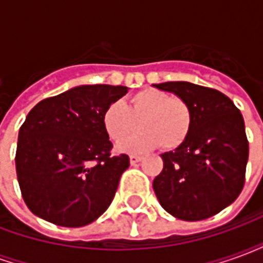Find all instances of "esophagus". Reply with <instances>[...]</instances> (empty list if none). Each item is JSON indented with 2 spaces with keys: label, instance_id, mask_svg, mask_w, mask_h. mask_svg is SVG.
Wrapping results in <instances>:
<instances>
[{
  "label": "esophagus",
  "instance_id": "1",
  "mask_svg": "<svg viewBox=\"0 0 263 263\" xmlns=\"http://www.w3.org/2000/svg\"><path fill=\"white\" fill-rule=\"evenodd\" d=\"M142 160V156H139V155H129V162H131V165H137L138 162H141Z\"/></svg>",
  "mask_w": 263,
  "mask_h": 263
}]
</instances>
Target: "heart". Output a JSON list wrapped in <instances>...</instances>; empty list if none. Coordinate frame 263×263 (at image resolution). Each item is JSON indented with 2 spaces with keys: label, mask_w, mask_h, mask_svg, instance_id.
<instances>
[{
  "label": "heart",
  "mask_w": 263,
  "mask_h": 263,
  "mask_svg": "<svg viewBox=\"0 0 263 263\" xmlns=\"http://www.w3.org/2000/svg\"><path fill=\"white\" fill-rule=\"evenodd\" d=\"M138 128L141 132L125 143L126 149L146 151L159 145L175 149L187 139L193 125L192 108L183 98L158 88L132 94L125 104L111 103L104 109L103 125L111 141L122 142Z\"/></svg>",
  "instance_id": "heart-1"
}]
</instances>
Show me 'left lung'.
Here are the masks:
<instances>
[{"label":"left lung","mask_w":263,"mask_h":263,"mask_svg":"<svg viewBox=\"0 0 263 263\" xmlns=\"http://www.w3.org/2000/svg\"><path fill=\"white\" fill-rule=\"evenodd\" d=\"M156 88L175 92L192 108L187 139L162 154L163 169L154 180L160 205L186 221L213 217L242 192L249 145L242 114L218 90L167 81Z\"/></svg>","instance_id":"1"}]
</instances>
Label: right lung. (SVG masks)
Segmentation results:
<instances>
[{"instance_id": "right-lung-1", "label": "right lung", "mask_w": 263, "mask_h": 263, "mask_svg": "<svg viewBox=\"0 0 263 263\" xmlns=\"http://www.w3.org/2000/svg\"><path fill=\"white\" fill-rule=\"evenodd\" d=\"M126 91L125 86H79L29 111L18 134L15 166L33 214L56 226L83 227L108 209L129 158L111 155L103 114Z\"/></svg>"}]
</instances>
